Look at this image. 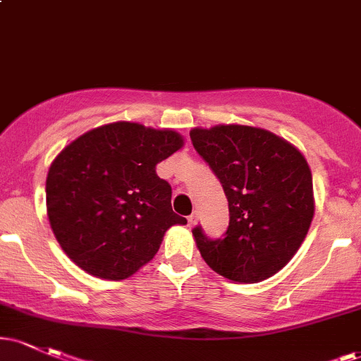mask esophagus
<instances>
[{
  "label": "esophagus",
  "instance_id": "obj_1",
  "mask_svg": "<svg viewBox=\"0 0 361 361\" xmlns=\"http://www.w3.org/2000/svg\"><path fill=\"white\" fill-rule=\"evenodd\" d=\"M197 214H192L190 215L188 219H186V221H188V227H195V224H197Z\"/></svg>",
  "mask_w": 361,
  "mask_h": 361
}]
</instances>
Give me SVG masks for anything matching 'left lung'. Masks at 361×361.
<instances>
[{"mask_svg": "<svg viewBox=\"0 0 361 361\" xmlns=\"http://www.w3.org/2000/svg\"><path fill=\"white\" fill-rule=\"evenodd\" d=\"M193 147L221 180L229 227L193 238L205 263L224 279L256 283L279 273L299 251L314 217L312 173L295 146L267 128L215 126L190 130Z\"/></svg>", "mask_w": 361, "mask_h": 361, "instance_id": "1", "label": "left lung"}]
</instances>
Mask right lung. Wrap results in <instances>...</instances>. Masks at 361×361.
<instances>
[{
  "label": "right lung",
  "instance_id": "1",
  "mask_svg": "<svg viewBox=\"0 0 361 361\" xmlns=\"http://www.w3.org/2000/svg\"><path fill=\"white\" fill-rule=\"evenodd\" d=\"M176 130L135 122L91 128L49 168L47 217L62 251L97 279L126 280L149 263L171 226V186L156 164L183 147Z\"/></svg>",
  "mask_w": 361,
  "mask_h": 361
}]
</instances>
